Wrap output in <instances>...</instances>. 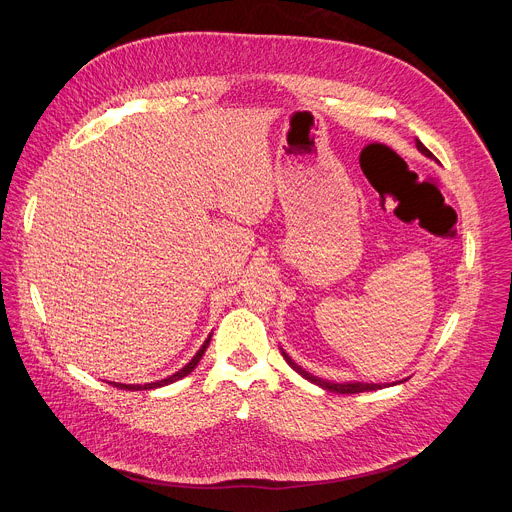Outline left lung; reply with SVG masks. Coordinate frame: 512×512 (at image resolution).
<instances>
[{
  "label": "left lung",
  "mask_w": 512,
  "mask_h": 512,
  "mask_svg": "<svg viewBox=\"0 0 512 512\" xmlns=\"http://www.w3.org/2000/svg\"><path fill=\"white\" fill-rule=\"evenodd\" d=\"M417 150L421 152V154H425V156H429V158H433V154L425 148V145L417 139ZM281 354H283V358H285V362L289 364L291 369H294L296 373H300L304 379H308L310 383H314V385H320L322 389H326V391H330V393H340V395H354V393H364V391H377V389H383V387H387V385H375V383H344V385H338V383H328V381H322V379H318V377H314V375H310L308 371H304L302 367H298V364L291 360L283 350H281Z\"/></svg>",
  "instance_id": "left-lung-1"
}]
</instances>
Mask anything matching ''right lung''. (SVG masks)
I'll list each match as a JSON object with an SVG mask.
<instances>
[{"instance_id":"1","label":"right lung","mask_w":512,"mask_h":512,"mask_svg":"<svg viewBox=\"0 0 512 512\" xmlns=\"http://www.w3.org/2000/svg\"><path fill=\"white\" fill-rule=\"evenodd\" d=\"M208 342H210V336L204 340V344L200 346V350L194 354V358L186 364V367H184V369H180L178 373L170 375L168 379H162V381H156V383H148V385H121V383H109V385H113V387H117V389H125V391H141V389H158V387L170 385V383H174V381H180V379H184L186 375H190V373L194 371V367H196V364L200 362V358H202L204 350L208 348Z\"/></svg>"}]
</instances>
